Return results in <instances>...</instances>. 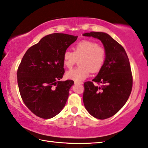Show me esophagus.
Wrapping results in <instances>:
<instances>
[{"label":"esophagus","instance_id":"obj_1","mask_svg":"<svg viewBox=\"0 0 148 148\" xmlns=\"http://www.w3.org/2000/svg\"><path fill=\"white\" fill-rule=\"evenodd\" d=\"M75 84H83V82H75Z\"/></svg>","mask_w":148,"mask_h":148}]
</instances>
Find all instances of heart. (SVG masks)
Listing matches in <instances>:
<instances>
[{
    "instance_id": "obj_1",
    "label": "heart",
    "mask_w": 148,
    "mask_h": 148,
    "mask_svg": "<svg viewBox=\"0 0 148 148\" xmlns=\"http://www.w3.org/2000/svg\"><path fill=\"white\" fill-rule=\"evenodd\" d=\"M106 50L97 42L82 40L74 47V51L67 49L63 53V64L66 68L71 69L79 59L80 66L68 71L66 76L75 82L86 79L91 71L97 72L101 71L106 59Z\"/></svg>"
}]
</instances>
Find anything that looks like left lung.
<instances>
[{
	"mask_svg": "<svg viewBox=\"0 0 148 148\" xmlns=\"http://www.w3.org/2000/svg\"><path fill=\"white\" fill-rule=\"evenodd\" d=\"M84 36L99 39L106 50L104 66L92 82H85L83 93L87 112L95 118L105 119L117 113L131 95V65L123 47L109 34L91 32Z\"/></svg>",
	"mask_w": 148,
	"mask_h": 148,
	"instance_id": "left-lung-1",
	"label": "left lung"
}]
</instances>
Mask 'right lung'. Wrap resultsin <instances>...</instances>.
<instances>
[{"mask_svg":"<svg viewBox=\"0 0 148 148\" xmlns=\"http://www.w3.org/2000/svg\"><path fill=\"white\" fill-rule=\"evenodd\" d=\"M62 33L42 38L27 49L17 69V84L24 104L36 116L50 119L64 107L72 80L60 81L64 73L63 53L77 40Z\"/></svg>","mask_w":148,"mask_h":148,"instance_id":"1","label":"right lung"}]
</instances>
